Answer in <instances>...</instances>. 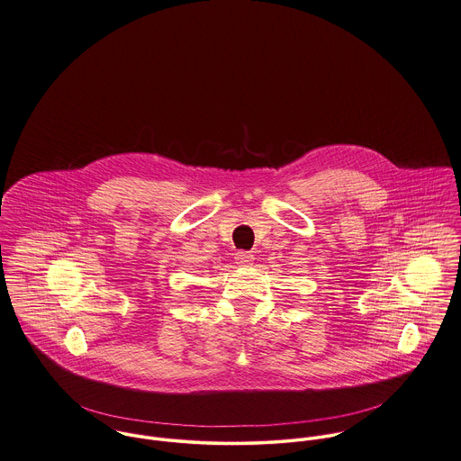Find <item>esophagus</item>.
I'll list each match as a JSON object with an SVG mask.
<instances>
[{
    "label": "esophagus",
    "instance_id": "obj_1",
    "mask_svg": "<svg viewBox=\"0 0 461 461\" xmlns=\"http://www.w3.org/2000/svg\"><path fill=\"white\" fill-rule=\"evenodd\" d=\"M235 258H237V263L239 265H251L253 263V259H255V256L251 255L249 251H239L237 255H235Z\"/></svg>",
    "mask_w": 461,
    "mask_h": 461
}]
</instances>
